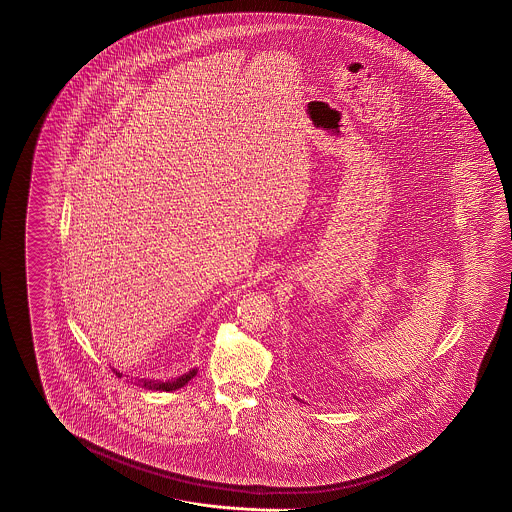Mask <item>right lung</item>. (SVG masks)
I'll list each match as a JSON object with an SVG mask.
<instances>
[{
    "label": "right lung",
    "mask_w": 512,
    "mask_h": 512,
    "mask_svg": "<svg viewBox=\"0 0 512 512\" xmlns=\"http://www.w3.org/2000/svg\"><path fill=\"white\" fill-rule=\"evenodd\" d=\"M114 373L120 377V373ZM195 375H197V372H195V370H191V372L186 373V375L178 377L176 381H169V383H155L152 379H140V381H137V385L142 388H150V390H167V392H171V390H178V388H182L184 385H187Z\"/></svg>",
    "instance_id": "obj_1"
}]
</instances>
